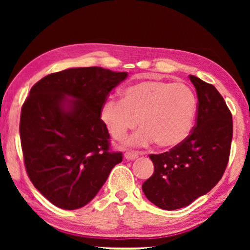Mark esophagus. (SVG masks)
<instances>
[{"instance_id": "esophagus-1", "label": "esophagus", "mask_w": 250, "mask_h": 250, "mask_svg": "<svg viewBox=\"0 0 250 250\" xmlns=\"http://www.w3.org/2000/svg\"><path fill=\"white\" fill-rule=\"evenodd\" d=\"M139 156H140V153L135 152V151H127V152L124 153V157L127 160H134V159L138 158Z\"/></svg>"}]
</instances>
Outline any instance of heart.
<instances>
[{"label": "heart", "mask_w": 250, "mask_h": 250, "mask_svg": "<svg viewBox=\"0 0 250 250\" xmlns=\"http://www.w3.org/2000/svg\"><path fill=\"white\" fill-rule=\"evenodd\" d=\"M123 98L109 97L100 109V117L112 138L127 140L131 146H146L155 141L160 148L180 145L189 134L197 110V99L186 84L164 80H145L122 92Z\"/></svg>", "instance_id": "b5f03b06"}]
</instances>
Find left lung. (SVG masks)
<instances>
[{
	"label": "left lung",
	"instance_id": "left-lung-1",
	"mask_svg": "<svg viewBox=\"0 0 250 250\" xmlns=\"http://www.w3.org/2000/svg\"><path fill=\"white\" fill-rule=\"evenodd\" d=\"M198 97L197 125L169 152L150 155L152 176L143 193L157 207L179 209L213 189L227 168L232 141V115L215 86L190 75Z\"/></svg>",
	"mask_w": 250,
	"mask_h": 250
}]
</instances>
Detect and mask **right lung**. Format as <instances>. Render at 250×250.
I'll return each instance as SVG.
<instances>
[{
    "label": "right lung",
    "instance_id": "obj_1",
    "mask_svg": "<svg viewBox=\"0 0 250 250\" xmlns=\"http://www.w3.org/2000/svg\"><path fill=\"white\" fill-rule=\"evenodd\" d=\"M126 77L101 67L68 68L30 90L20 117L23 160L34 187L54 206H85L122 162L121 152L109 151L100 109Z\"/></svg>",
    "mask_w": 250,
    "mask_h": 250
}]
</instances>
